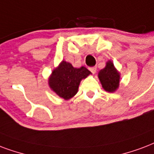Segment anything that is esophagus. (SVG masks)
Segmentation results:
<instances>
[{
	"mask_svg": "<svg viewBox=\"0 0 154 154\" xmlns=\"http://www.w3.org/2000/svg\"><path fill=\"white\" fill-rule=\"evenodd\" d=\"M90 70L93 74H94L96 72V70H97V68L96 67H91V68H90Z\"/></svg>",
	"mask_w": 154,
	"mask_h": 154,
	"instance_id": "34e87169",
	"label": "esophagus"
}]
</instances>
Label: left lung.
Here are the masks:
<instances>
[{
    "label": "left lung",
    "mask_w": 154,
    "mask_h": 154,
    "mask_svg": "<svg viewBox=\"0 0 154 154\" xmlns=\"http://www.w3.org/2000/svg\"><path fill=\"white\" fill-rule=\"evenodd\" d=\"M98 78L103 88L107 92L113 93L119 88L120 75L111 60L106 62L105 68L99 71Z\"/></svg>",
    "instance_id": "1"
}]
</instances>
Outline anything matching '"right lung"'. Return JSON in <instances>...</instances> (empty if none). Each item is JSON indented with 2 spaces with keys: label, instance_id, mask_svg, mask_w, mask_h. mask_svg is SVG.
Segmentation results:
<instances>
[{
  "label": "right lung",
  "instance_id": "right-lung-1",
  "mask_svg": "<svg viewBox=\"0 0 154 154\" xmlns=\"http://www.w3.org/2000/svg\"><path fill=\"white\" fill-rule=\"evenodd\" d=\"M90 73L85 67L77 69L63 60L51 72L48 80L49 86L60 98L69 100L77 93L81 81Z\"/></svg>",
  "mask_w": 154,
  "mask_h": 154
}]
</instances>
